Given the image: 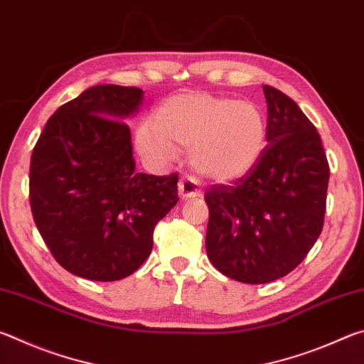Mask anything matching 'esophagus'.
Returning <instances> with one entry per match:
<instances>
[{
	"mask_svg": "<svg viewBox=\"0 0 364 364\" xmlns=\"http://www.w3.org/2000/svg\"><path fill=\"white\" fill-rule=\"evenodd\" d=\"M178 193H180L183 199H193V197L202 194V189L199 181L194 176H183L178 181Z\"/></svg>",
	"mask_w": 364,
	"mask_h": 364,
	"instance_id": "esophagus-1",
	"label": "esophagus"
}]
</instances>
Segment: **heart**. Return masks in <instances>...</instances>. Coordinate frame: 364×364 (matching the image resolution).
Instances as JSON below:
<instances>
[{
    "instance_id": "b5f03b06",
    "label": "heart",
    "mask_w": 364,
    "mask_h": 364,
    "mask_svg": "<svg viewBox=\"0 0 364 364\" xmlns=\"http://www.w3.org/2000/svg\"><path fill=\"white\" fill-rule=\"evenodd\" d=\"M134 143L141 156L152 160H168L178 149H191V164L202 176L232 183L262 159L268 125L254 102L193 91L165 101L154 123L138 127Z\"/></svg>"
}]
</instances>
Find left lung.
<instances>
[{"label":"left lung","instance_id":"8db88e82","mask_svg":"<svg viewBox=\"0 0 364 364\" xmlns=\"http://www.w3.org/2000/svg\"><path fill=\"white\" fill-rule=\"evenodd\" d=\"M268 146L250 173L207 191L205 249L221 274L264 284L299 267L323 230L329 165L321 138L291 97L263 85Z\"/></svg>","mask_w":364,"mask_h":364}]
</instances>
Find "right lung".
I'll return each mask as SVG.
<instances>
[{
	"label": "right lung",
	"instance_id": "right-lung-1",
	"mask_svg": "<svg viewBox=\"0 0 364 364\" xmlns=\"http://www.w3.org/2000/svg\"><path fill=\"white\" fill-rule=\"evenodd\" d=\"M141 88L96 85L48 120L30 162V205L60 267L119 281L152 252L154 228L178 202V175L138 173L125 120Z\"/></svg>",
	"mask_w": 364,
	"mask_h": 364
}]
</instances>
